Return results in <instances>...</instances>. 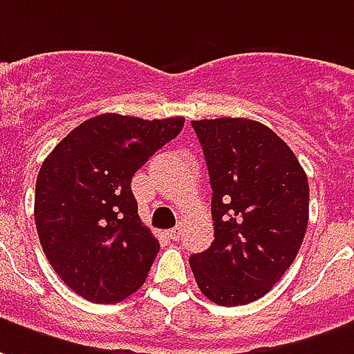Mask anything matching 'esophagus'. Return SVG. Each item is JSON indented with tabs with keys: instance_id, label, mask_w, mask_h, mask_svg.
<instances>
[{
	"instance_id": "1",
	"label": "esophagus",
	"mask_w": 354,
	"mask_h": 354,
	"mask_svg": "<svg viewBox=\"0 0 354 354\" xmlns=\"http://www.w3.org/2000/svg\"><path fill=\"white\" fill-rule=\"evenodd\" d=\"M167 234H169L170 240H180V236H182V227H174V229L167 230Z\"/></svg>"
}]
</instances>
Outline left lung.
<instances>
[{
	"label": "left lung",
	"instance_id": "8db88e82",
	"mask_svg": "<svg viewBox=\"0 0 354 354\" xmlns=\"http://www.w3.org/2000/svg\"><path fill=\"white\" fill-rule=\"evenodd\" d=\"M212 185L214 242L189 257L198 289L219 306H243L281 279L302 245L310 185L289 146L248 118L191 122Z\"/></svg>",
	"mask_w": 354,
	"mask_h": 354
}]
</instances>
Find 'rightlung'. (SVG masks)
I'll return each mask as SVG.
<instances>
[{
    "label": "right lung",
    "mask_w": 354,
    "mask_h": 354,
    "mask_svg": "<svg viewBox=\"0 0 354 354\" xmlns=\"http://www.w3.org/2000/svg\"><path fill=\"white\" fill-rule=\"evenodd\" d=\"M184 118H90L41 165L35 225L52 268L86 300L114 304L144 283L159 240L138 217L131 180L180 135Z\"/></svg>",
    "instance_id": "1"
}]
</instances>
